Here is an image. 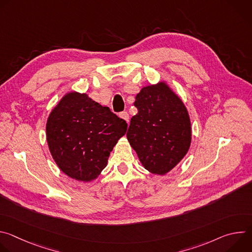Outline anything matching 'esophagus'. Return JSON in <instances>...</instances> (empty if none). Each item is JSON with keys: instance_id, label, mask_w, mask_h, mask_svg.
Returning a JSON list of instances; mask_svg holds the SVG:
<instances>
[{"instance_id": "obj_1", "label": "esophagus", "mask_w": 252, "mask_h": 252, "mask_svg": "<svg viewBox=\"0 0 252 252\" xmlns=\"http://www.w3.org/2000/svg\"><path fill=\"white\" fill-rule=\"evenodd\" d=\"M120 117H121L123 120H125L126 123L129 122V116H128V114H127L126 112H124V113L120 114Z\"/></svg>"}]
</instances>
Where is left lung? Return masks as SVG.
Returning <instances> with one entry per match:
<instances>
[{"label":"left lung","instance_id":"left-lung-1","mask_svg":"<svg viewBox=\"0 0 252 252\" xmlns=\"http://www.w3.org/2000/svg\"><path fill=\"white\" fill-rule=\"evenodd\" d=\"M138 114L126 133L142 166L164 175L187 156L191 143V124L183 99L165 81L143 87L135 96Z\"/></svg>","mask_w":252,"mask_h":252}]
</instances>
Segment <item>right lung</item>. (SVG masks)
I'll use <instances>...</instances> for the list:
<instances>
[{"label":"right lung","mask_w":252,"mask_h":252,"mask_svg":"<svg viewBox=\"0 0 252 252\" xmlns=\"http://www.w3.org/2000/svg\"><path fill=\"white\" fill-rule=\"evenodd\" d=\"M127 124L86 93L63 94L47 120L50 153L59 168L79 182L94 181Z\"/></svg>","instance_id":"right-lung-1"}]
</instances>
